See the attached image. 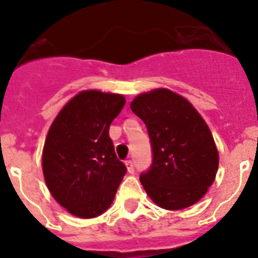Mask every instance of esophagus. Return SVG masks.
Instances as JSON below:
<instances>
[{"label":"esophagus","mask_w":258,"mask_h":258,"mask_svg":"<svg viewBox=\"0 0 258 258\" xmlns=\"http://www.w3.org/2000/svg\"><path fill=\"white\" fill-rule=\"evenodd\" d=\"M125 164H126V168H127V172L131 173V174H133L134 173V164L132 160H126L125 161Z\"/></svg>","instance_id":"esophagus-1"}]
</instances>
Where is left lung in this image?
Wrapping results in <instances>:
<instances>
[{
	"label": "left lung",
	"mask_w": 258,
	"mask_h": 258,
	"mask_svg": "<svg viewBox=\"0 0 258 258\" xmlns=\"http://www.w3.org/2000/svg\"><path fill=\"white\" fill-rule=\"evenodd\" d=\"M131 108L151 140V169L141 175L150 199L160 208L194 206L208 191L218 170V150L208 124L182 95L157 88L141 93Z\"/></svg>",
	"instance_id": "1"
}]
</instances>
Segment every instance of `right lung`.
I'll return each instance as SVG.
<instances>
[{
	"instance_id": "right-lung-1",
	"label": "right lung",
	"mask_w": 258,
	"mask_h": 258,
	"mask_svg": "<svg viewBox=\"0 0 258 258\" xmlns=\"http://www.w3.org/2000/svg\"><path fill=\"white\" fill-rule=\"evenodd\" d=\"M124 104L122 94L83 90L50 125L42 150L44 178L52 198L76 217L103 214L126 173L109 138V125Z\"/></svg>"
}]
</instances>
